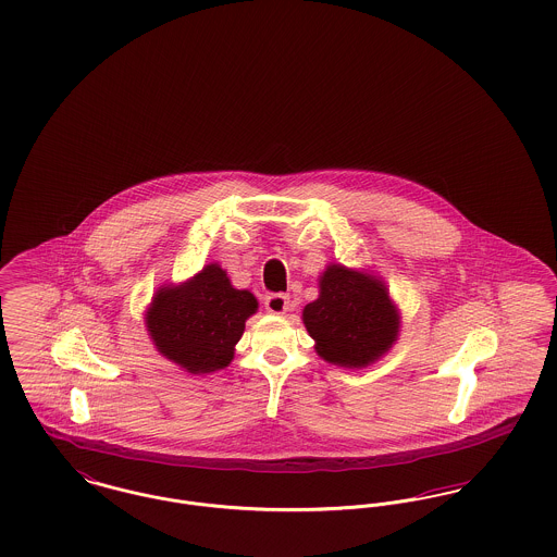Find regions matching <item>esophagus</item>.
I'll return each mask as SVG.
<instances>
[{
  "instance_id": "34e87169",
  "label": "esophagus",
  "mask_w": 557,
  "mask_h": 557,
  "mask_svg": "<svg viewBox=\"0 0 557 557\" xmlns=\"http://www.w3.org/2000/svg\"><path fill=\"white\" fill-rule=\"evenodd\" d=\"M265 309L273 315H284L290 309V298L286 294H269L265 298Z\"/></svg>"
}]
</instances>
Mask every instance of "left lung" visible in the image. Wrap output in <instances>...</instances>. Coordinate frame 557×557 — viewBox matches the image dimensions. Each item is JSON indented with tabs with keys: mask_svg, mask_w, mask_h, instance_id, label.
Here are the masks:
<instances>
[{
	"mask_svg": "<svg viewBox=\"0 0 557 557\" xmlns=\"http://www.w3.org/2000/svg\"><path fill=\"white\" fill-rule=\"evenodd\" d=\"M319 357L341 368H368L398 338L400 315L382 280L345 265L319 275V298L302 311Z\"/></svg>",
	"mask_w": 557,
	"mask_h": 557,
	"instance_id": "1",
	"label": "left lung"
}]
</instances>
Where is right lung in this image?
<instances>
[{
	"label": "right lung",
	"instance_id": "1",
	"mask_svg": "<svg viewBox=\"0 0 557 557\" xmlns=\"http://www.w3.org/2000/svg\"><path fill=\"white\" fill-rule=\"evenodd\" d=\"M257 309L255 294L236 290L211 263L180 286H162L146 311V327L162 357L189 373H211L232 363Z\"/></svg>",
	"mask_w": 557,
	"mask_h": 557
}]
</instances>
